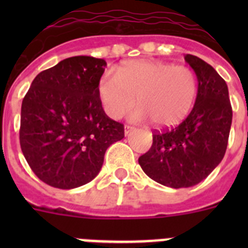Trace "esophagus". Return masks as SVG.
Masks as SVG:
<instances>
[{"label": "esophagus", "instance_id": "obj_1", "mask_svg": "<svg viewBox=\"0 0 248 248\" xmlns=\"http://www.w3.org/2000/svg\"><path fill=\"white\" fill-rule=\"evenodd\" d=\"M134 130V128L130 125H125V137H129L131 134V131Z\"/></svg>", "mask_w": 248, "mask_h": 248}]
</instances>
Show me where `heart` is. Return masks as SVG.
I'll use <instances>...</instances> for the list:
<instances>
[{
  "instance_id": "1",
  "label": "heart",
  "mask_w": 248,
  "mask_h": 248,
  "mask_svg": "<svg viewBox=\"0 0 248 248\" xmlns=\"http://www.w3.org/2000/svg\"><path fill=\"white\" fill-rule=\"evenodd\" d=\"M198 91L191 68L150 59L126 61L115 74L105 72L98 82V95L109 117L120 119L138 100L140 108L131 118L150 119L159 128L180 124L191 111Z\"/></svg>"
}]
</instances>
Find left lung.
Wrapping results in <instances>:
<instances>
[{"label":"left lung","mask_w":248,"mask_h":248,"mask_svg":"<svg viewBox=\"0 0 248 248\" xmlns=\"http://www.w3.org/2000/svg\"><path fill=\"white\" fill-rule=\"evenodd\" d=\"M185 62L198 78L194 108L177 126L155 131L150 150L139 157L150 179L174 189L191 187L211 174L225 156L232 123L226 82L199 57L186 54Z\"/></svg>","instance_id":"left-lung-1"}]
</instances>
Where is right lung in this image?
Here are the masks:
<instances>
[{
  "label": "right lung",
  "mask_w": 248,
  "mask_h": 248,
  "mask_svg": "<svg viewBox=\"0 0 248 248\" xmlns=\"http://www.w3.org/2000/svg\"><path fill=\"white\" fill-rule=\"evenodd\" d=\"M107 62L91 56L63 59L36 77L23 98L19 143L39 180L74 189L99 174L107 149L124 125L104 113L98 82Z\"/></svg>",
  "instance_id": "add662e5"
}]
</instances>
